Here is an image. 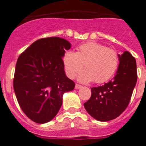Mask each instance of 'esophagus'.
<instances>
[{"instance_id": "34e87169", "label": "esophagus", "mask_w": 146, "mask_h": 146, "mask_svg": "<svg viewBox=\"0 0 146 146\" xmlns=\"http://www.w3.org/2000/svg\"><path fill=\"white\" fill-rule=\"evenodd\" d=\"M75 89H79V88H82V86H80V85H78V84H76L75 85Z\"/></svg>"}]
</instances>
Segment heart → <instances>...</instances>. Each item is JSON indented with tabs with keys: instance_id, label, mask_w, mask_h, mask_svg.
<instances>
[{
	"instance_id": "obj_1",
	"label": "heart",
	"mask_w": 146,
	"mask_h": 146,
	"mask_svg": "<svg viewBox=\"0 0 146 146\" xmlns=\"http://www.w3.org/2000/svg\"><path fill=\"white\" fill-rule=\"evenodd\" d=\"M63 63L66 74L70 79L74 78L84 65L86 70L78 78L80 82L94 80L96 83H103L115 73L119 59L115 50L96 42H87L80 45L76 52H66Z\"/></svg>"
}]
</instances>
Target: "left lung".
I'll return each mask as SVG.
<instances>
[{
    "label": "left lung",
    "mask_w": 146,
    "mask_h": 146,
    "mask_svg": "<svg viewBox=\"0 0 146 146\" xmlns=\"http://www.w3.org/2000/svg\"><path fill=\"white\" fill-rule=\"evenodd\" d=\"M119 65L113 80L91 88V96L84 107L90 115L99 121L119 116L128 106L137 79L136 60L125 51L118 55Z\"/></svg>",
    "instance_id": "8db88e82"
}]
</instances>
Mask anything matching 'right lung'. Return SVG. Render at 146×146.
<instances>
[{
	"label": "right lung",
	"mask_w": 146,
	"mask_h": 146,
	"mask_svg": "<svg viewBox=\"0 0 146 146\" xmlns=\"http://www.w3.org/2000/svg\"><path fill=\"white\" fill-rule=\"evenodd\" d=\"M71 44L60 37L37 40L19 56L13 86L23 113L33 121L44 123L58 113L64 93L75 84L66 76L63 59Z\"/></svg>",
	"instance_id": "add662e5"
}]
</instances>
